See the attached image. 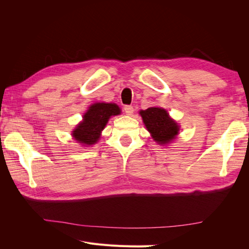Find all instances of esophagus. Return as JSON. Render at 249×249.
Wrapping results in <instances>:
<instances>
[{"instance_id": "obj_1", "label": "esophagus", "mask_w": 249, "mask_h": 249, "mask_svg": "<svg viewBox=\"0 0 249 249\" xmlns=\"http://www.w3.org/2000/svg\"><path fill=\"white\" fill-rule=\"evenodd\" d=\"M124 112H125L126 115H132L134 113V108L132 106H129V105H127V106L124 107Z\"/></svg>"}]
</instances>
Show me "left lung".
<instances>
[{
	"label": "left lung",
	"mask_w": 249,
	"mask_h": 249,
	"mask_svg": "<svg viewBox=\"0 0 249 249\" xmlns=\"http://www.w3.org/2000/svg\"><path fill=\"white\" fill-rule=\"evenodd\" d=\"M140 115L146 129L152 133L153 138L159 144H166L178 134V124L168 116L166 110L150 107L146 110H141Z\"/></svg>",
	"instance_id": "8db88e82"
}]
</instances>
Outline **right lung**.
I'll return each mask as SVG.
<instances>
[{
    "instance_id": "right-lung-1",
    "label": "right lung",
    "mask_w": 249,
    "mask_h": 249,
    "mask_svg": "<svg viewBox=\"0 0 249 249\" xmlns=\"http://www.w3.org/2000/svg\"><path fill=\"white\" fill-rule=\"evenodd\" d=\"M120 114V109L115 104L96 103L85 113L83 122L72 132L78 142L91 145L99 140L102 130L107 124L110 116Z\"/></svg>"
}]
</instances>
